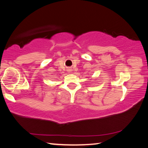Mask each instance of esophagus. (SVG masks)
Segmentation results:
<instances>
[{
    "mask_svg": "<svg viewBox=\"0 0 148 148\" xmlns=\"http://www.w3.org/2000/svg\"><path fill=\"white\" fill-rule=\"evenodd\" d=\"M70 71H71V69H69V72H71Z\"/></svg>",
    "mask_w": 148,
    "mask_h": 148,
    "instance_id": "34e87169",
    "label": "esophagus"
}]
</instances>
